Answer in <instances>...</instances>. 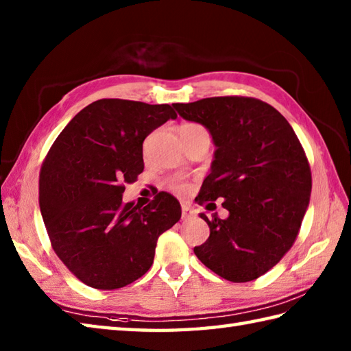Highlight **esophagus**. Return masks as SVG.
<instances>
[{
    "mask_svg": "<svg viewBox=\"0 0 351 351\" xmlns=\"http://www.w3.org/2000/svg\"><path fill=\"white\" fill-rule=\"evenodd\" d=\"M181 208H182V219H187V217H190V215L193 214V210H191L189 204L184 202V204L181 205Z\"/></svg>",
    "mask_w": 351,
    "mask_h": 351,
    "instance_id": "esophagus-1",
    "label": "esophagus"
}]
</instances>
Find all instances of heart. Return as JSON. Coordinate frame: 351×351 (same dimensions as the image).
Segmentation results:
<instances>
[{"mask_svg": "<svg viewBox=\"0 0 351 351\" xmlns=\"http://www.w3.org/2000/svg\"><path fill=\"white\" fill-rule=\"evenodd\" d=\"M181 131H205V128H202V126L197 123H185L181 126ZM171 187H173L175 191L184 193V191H187L189 185L181 180H175V181H171Z\"/></svg>", "mask_w": 351, "mask_h": 351, "instance_id": "b5f03b06", "label": "heart"}]
</instances>
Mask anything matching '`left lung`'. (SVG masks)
<instances>
[{
	"label": "left lung",
	"instance_id": "obj_1",
	"mask_svg": "<svg viewBox=\"0 0 351 351\" xmlns=\"http://www.w3.org/2000/svg\"><path fill=\"white\" fill-rule=\"evenodd\" d=\"M185 121L204 125L215 145L211 173L196 200L223 220L200 214L208 240L196 256L230 282H249L273 268L294 244L309 206L311 167L294 130L278 110L255 98L217 96L173 104Z\"/></svg>",
	"mask_w": 351,
	"mask_h": 351
}]
</instances>
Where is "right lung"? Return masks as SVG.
<instances>
[{
	"label": "right lung",
	"mask_w": 351,
	"mask_h": 351,
	"mask_svg": "<svg viewBox=\"0 0 351 351\" xmlns=\"http://www.w3.org/2000/svg\"><path fill=\"white\" fill-rule=\"evenodd\" d=\"M176 119L169 104L99 99L83 108L51 146L40 169L39 205L62 263L96 289H117L154 263L156 240L181 219L160 191L146 206L123 204V184L143 171V141Z\"/></svg>",
	"instance_id": "1"
}]
</instances>
